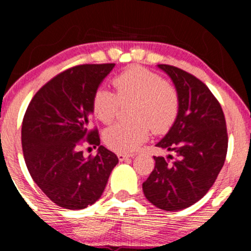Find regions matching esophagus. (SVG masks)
<instances>
[{
	"mask_svg": "<svg viewBox=\"0 0 251 251\" xmlns=\"http://www.w3.org/2000/svg\"><path fill=\"white\" fill-rule=\"evenodd\" d=\"M131 157V154H126V153H118V158H119L120 162H124V160L128 159Z\"/></svg>",
	"mask_w": 251,
	"mask_h": 251,
	"instance_id": "obj_1",
	"label": "esophagus"
}]
</instances>
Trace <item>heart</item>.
<instances>
[{
  "instance_id": "1",
  "label": "heart",
  "mask_w": 251,
  "mask_h": 251,
  "mask_svg": "<svg viewBox=\"0 0 251 251\" xmlns=\"http://www.w3.org/2000/svg\"><path fill=\"white\" fill-rule=\"evenodd\" d=\"M117 94L98 88L92 109L100 122L109 124L122 102L134 101L133 123H119L106 129V145L117 152H132L148 140L151 128L164 133L174 125L179 111V97L172 83L143 67H132L113 79Z\"/></svg>"
}]
</instances>
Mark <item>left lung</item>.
Returning a JSON list of instances; mask_svg holds the SVG:
<instances>
[{
  "label": "left lung",
  "instance_id": "left-lung-1",
  "mask_svg": "<svg viewBox=\"0 0 251 251\" xmlns=\"http://www.w3.org/2000/svg\"><path fill=\"white\" fill-rule=\"evenodd\" d=\"M158 68L171 77L179 97L174 125L157 148L175 153L153 157L154 170L143 183L150 203L165 211H179L204 197L223 168L227 151L224 113L200 79L170 65Z\"/></svg>",
  "mask_w": 251,
  "mask_h": 251
}]
</instances>
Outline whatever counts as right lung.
<instances>
[{"label":"right lung","mask_w":251,"mask_h":251,"mask_svg":"<svg viewBox=\"0 0 251 251\" xmlns=\"http://www.w3.org/2000/svg\"><path fill=\"white\" fill-rule=\"evenodd\" d=\"M114 63L80 65L57 74L39 89L22 123V150L28 171L43 194L61 208L81 210L101 197L118 157L89 128L92 99ZM83 142L99 146L85 157Z\"/></svg>","instance_id":"add662e5"}]
</instances>
